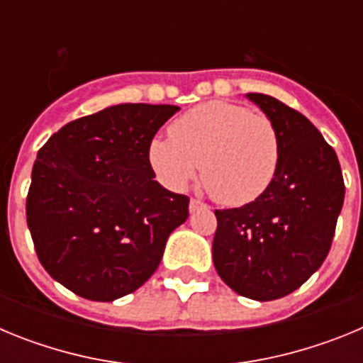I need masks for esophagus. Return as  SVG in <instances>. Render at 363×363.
<instances>
[{
	"instance_id": "esophagus-1",
	"label": "esophagus",
	"mask_w": 363,
	"mask_h": 363,
	"mask_svg": "<svg viewBox=\"0 0 363 363\" xmlns=\"http://www.w3.org/2000/svg\"><path fill=\"white\" fill-rule=\"evenodd\" d=\"M189 209H191V213H194V211H198V209H207V203L196 200V198H192L191 203H189Z\"/></svg>"
}]
</instances>
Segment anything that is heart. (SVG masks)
<instances>
[{
  "label": "heart",
  "mask_w": 363,
  "mask_h": 363,
  "mask_svg": "<svg viewBox=\"0 0 363 363\" xmlns=\"http://www.w3.org/2000/svg\"><path fill=\"white\" fill-rule=\"evenodd\" d=\"M171 140L156 138L149 147L154 172L167 187L185 189L196 178L227 207L258 200L277 178L280 136L265 114L229 101H207L176 118Z\"/></svg>",
  "instance_id": "obj_1"
}]
</instances>
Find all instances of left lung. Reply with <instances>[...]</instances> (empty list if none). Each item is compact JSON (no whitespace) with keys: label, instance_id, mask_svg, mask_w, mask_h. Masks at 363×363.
Segmentation results:
<instances>
[{"label":"left lung","instance_id":"8db88e82","mask_svg":"<svg viewBox=\"0 0 363 363\" xmlns=\"http://www.w3.org/2000/svg\"><path fill=\"white\" fill-rule=\"evenodd\" d=\"M280 136L271 187L251 203L214 211L213 259L230 289L252 300L287 296L329 255L345 185L338 156L303 114L267 94L249 92Z\"/></svg>","mask_w":363,"mask_h":363}]
</instances>
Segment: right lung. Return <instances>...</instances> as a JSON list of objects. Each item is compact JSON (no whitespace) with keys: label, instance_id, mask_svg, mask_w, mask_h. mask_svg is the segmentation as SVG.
<instances>
[{"label":"right lung","instance_id":"add662e5","mask_svg":"<svg viewBox=\"0 0 363 363\" xmlns=\"http://www.w3.org/2000/svg\"><path fill=\"white\" fill-rule=\"evenodd\" d=\"M176 105L123 104L70 121L38 150L27 225L38 259L78 296L112 301L142 287L189 196L154 179L149 147Z\"/></svg>","mask_w":363,"mask_h":363}]
</instances>
